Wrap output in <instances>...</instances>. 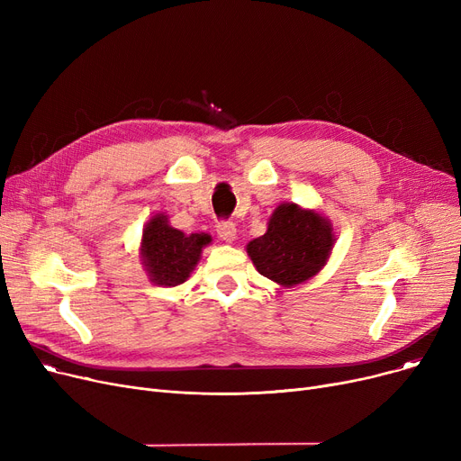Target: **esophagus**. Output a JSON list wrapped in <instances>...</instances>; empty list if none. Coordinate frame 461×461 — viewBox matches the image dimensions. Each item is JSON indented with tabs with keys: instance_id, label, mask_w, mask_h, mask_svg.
<instances>
[{
	"instance_id": "esophagus-1",
	"label": "esophagus",
	"mask_w": 461,
	"mask_h": 461,
	"mask_svg": "<svg viewBox=\"0 0 461 461\" xmlns=\"http://www.w3.org/2000/svg\"><path fill=\"white\" fill-rule=\"evenodd\" d=\"M216 233L222 240H226V243H233L235 237H237V228L231 222H218Z\"/></svg>"
}]
</instances>
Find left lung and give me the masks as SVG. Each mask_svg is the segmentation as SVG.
I'll list each match as a JSON object with an SVG mask.
<instances>
[{
  "label": "left lung",
  "mask_w": 461,
  "mask_h": 461,
  "mask_svg": "<svg viewBox=\"0 0 461 461\" xmlns=\"http://www.w3.org/2000/svg\"><path fill=\"white\" fill-rule=\"evenodd\" d=\"M332 245L329 218L285 202L271 214L267 231L247 245V252L259 275L294 287L325 267Z\"/></svg>",
  "instance_id": "left-lung-1"
}]
</instances>
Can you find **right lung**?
<instances>
[{"label": "right lung", "mask_w": 461, "mask_h": 461, "mask_svg": "<svg viewBox=\"0 0 461 461\" xmlns=\"http://www.w3.org/2000/svg\"><path fill=\"white\" fill-rule=\"evenodd\" d=\"M211 243L207 233H183L167 224V216L158 212L145 224L141 235V265L157 285H179L196 267L202 249Z\"/></svg>", "instance_id": "add662e5"}]
</instances>
